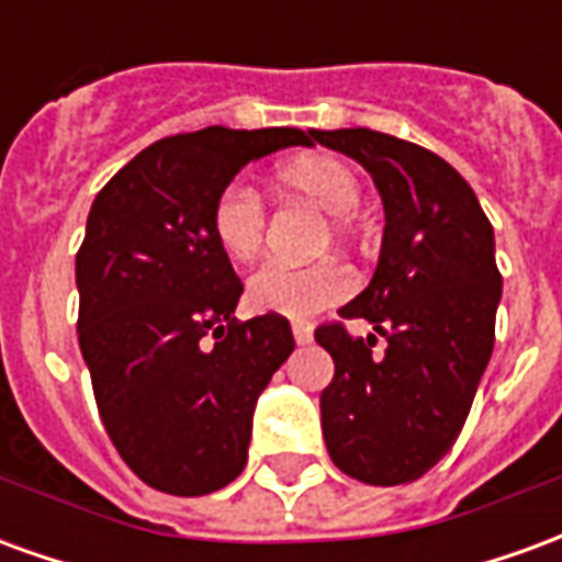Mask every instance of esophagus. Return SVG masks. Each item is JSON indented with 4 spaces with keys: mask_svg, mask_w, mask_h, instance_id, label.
<instances>
[{
    "mask_svg": "<svg viewBox=\"0 0 562 562\" xmlns=\"http://www.w3.org/2000/svg\"><path fill=\"white\" fill-rule=\"evenodd\" d=\"M292 334H294V342H297V346H306V342H313V328H310L306 322H294Z\"/></svg>",
    "mask_w": 562,
    "mask_h": 562,
    "instance_id": "1",
    "label": "esophagus"
}]
</instances>
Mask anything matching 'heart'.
Returning <instances> with one entry per match:
<instances>
[{
	"label": "heart",
	"instance_id": "1",
	"mask_svg": "<svg viewBox=\"0 0 562 562\" xmlns=\"http://www.w3.org/2000/svg\"><path fill=\"white\" fill-rule=\"evenodd\" d=\"M273 183L282 192H292L316 207L328 210L322 228V244L352 240L355 207L361 201V180L346 159L334 153H304L282 161ZM210 232L220 249L234 261L256 258L265 240V204L246 186H228L210 210ZM352 292V273L340 258H316L306 265L268 261L246 282V301L258 313H273L285 318H310L340 304Z\"/></svg>",
	"mask_w": 562,
	"mask_h": 562
}]
</instances>
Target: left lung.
<instances>
[{"label": "left lung", "mask_w": 562, "mask_h": 562, "mask_svg": "<svg viewBox=\"0 0 562 562\" xmlns=\"http://www.w3.org/2000/svg\"><path fill=\"white\" fill-rule=\"evenodd\" d=\"M313 138L361 161L385 207L376 273L340 310L367 318L385 352L342 322L316 328L334 358L322 391L325 446L358 482H415L454 446L494 352L503 294L494 228L470 183L430 149L373 128H316Z\"/></svg>", "instance_id": "8db88e82"}]
</instances>
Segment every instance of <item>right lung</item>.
Listing matches in <instances>:
<instances>
[{
	"label": "right lung",
	"instance_id": "obj_1",
	"mask_svg": "<svg viewBox=\"0 0 562 562\" xmlns=\"http://www.w3.org/2000/svg\"><path fill=\"white\" fill-rule=\"evenodd\" d=\"M301 128L210 126L140 149L104 183L78 249V340L111 442L156 491L201 496L246 467L252 413L292 355L289 318H234L244 294L210 210L246 161Z\"/></svg>",
	"mask_w": 562,
	"mask_h": 562
}]
</instances>
